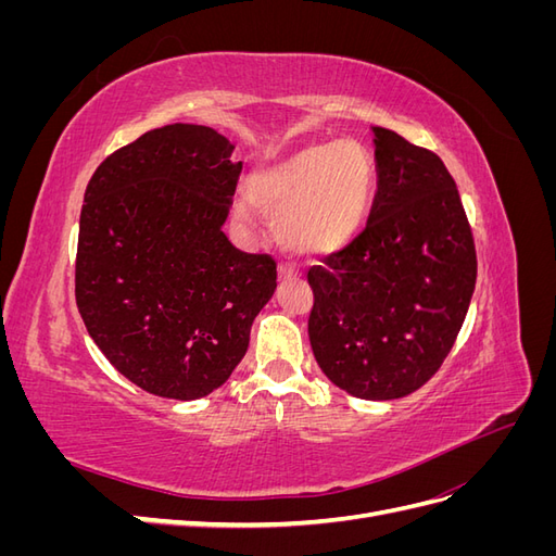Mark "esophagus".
<instances>
[{
    "label": "esophagus",
    "instance_id": "1",
    "mask_svg": "<svg viewBox=\"0 0 556 556\" xmlns=\"http://www.w3.org/2000/svg\"><path fill=\"white\" fill-rule=\"evenodd\" d=\"M278 274H280V278H299V276H301L299 266H294V264H290V262H282V264L278 266Z\"/></svg>",
    "mask_w": 556,
    "mask_h": 556
}]
</instances>
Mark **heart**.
Wrapping results in <instances>:
<instances>
[{"label":"heart","instance_id":"b5f03b06","mask_svg":"<svg viewBox=\"0 0 556 556\" xmlns=\"http://www.w3.org/2000/svg\"><path fill=\"white\" fill-rule=\"evenodd\" d=\"M376 162L357 141L315 143L285 157L250 180V197L278 215V233L292 250L331 252L359 229L371 204ZM248 217L245 201L237 204Z\"/></svg>","mask_w":556,"mask_h":556}]
</instances>
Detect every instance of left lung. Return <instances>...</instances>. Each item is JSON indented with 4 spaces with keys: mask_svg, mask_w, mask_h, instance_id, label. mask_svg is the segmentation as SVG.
I'll use <instances>...</instances> for the list:
<instances>
[{
    "mask_svg": "<svg viewBox=\"0 0 556 556\" xmlns=\"http://www.w3.org/2000/svg\"><path fill=\"white\" fill-rule=\"evenodd\" d=\"M378 192L359 237L308 268V336L325 376L368 401L401 399L439 371L468 313L478 257L443 160L374 127Z\"/></svg>",
    "mask_w": 556,
    "mask_h": 556,
    "instance_id": "left-lung-1",
    "label": "left lung"
}]
</instances>
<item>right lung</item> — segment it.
I'll list each match as a JSON object with an SVG mask.
<instances>
[{
    "instance_id": "1",
    "label": "right lung",
    "mask_w": 556,
    "mask_h": 556,
    "mask_svg": "<svg viewBox=\"0 0 556 556\" xmlns=\"http://www.w3.org/2000/svg\"><path fill=\"white\" fill-rule=\"evenodd\" d=\"M204 125H164L117 148L80 208L76 306L104 357L141 390L192 401L243 359L276 290V260L225 237L243 162Z\"/></svg>"
}]
</instances>
